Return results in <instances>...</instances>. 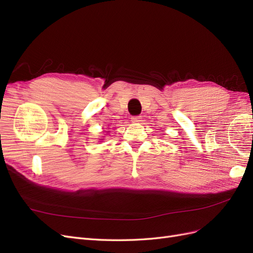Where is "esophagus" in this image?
Wrapping results in <instances>:
<instances>
[{
  "label": "esophagus",
  "instance_id": "34e87169",
  "mask_svg": "<svg viewBox=\"0 0 253 253\" xmlns=\"http://www.w3.org/2000/svg\"><path fill=\"white\" fill-rule=\"evenodd\" d=\"M131 120L132 122H134V124H138V122L141 121V116H133Z\"/></svg>",
  "mask_w": 253,
  "mask_h": 253
}]
</instances>
